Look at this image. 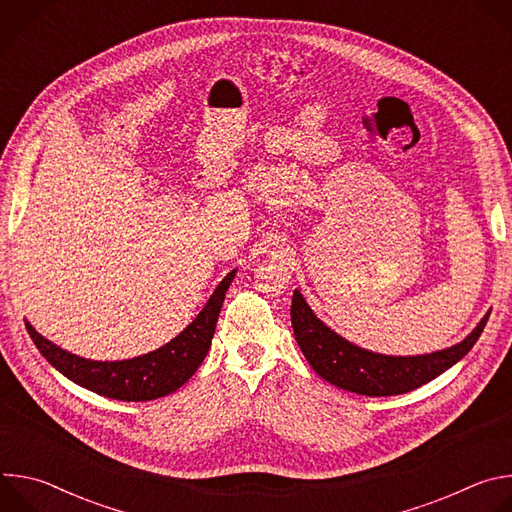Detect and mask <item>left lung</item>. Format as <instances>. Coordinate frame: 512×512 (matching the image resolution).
<instances>
[{"label":"left lung","mask_w":512,"mask_h":512,"mask_svg":"<svg viewBox=\"0 0 512 512\" xmlns=\"http://www.w3.org/2000/svg\"><path fill=\"white\" fill-rule=\"evenodd\" d=\"M490 312L458 344L419 356H387L364 350L316 318L304 296L296 289L291 300L294 336L312 364V369L334 387L367 397H389L409 393L462 360L480 338Z\"/></svg>","instance_id":"left-lung-1"}]
</instances>
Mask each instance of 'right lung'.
I'll use <instances>...</instances> for the list:
<instances>
[{
    "mask_svg": "<svg viewBox=\"0 0 512 512\" xmlns=\"http://www.w3.org/2000/svg\"><path fill=\"white\" fill-rule=\"evenodd\" d=\"M235 273L237 269L227 273L202 312L174 340L129 360H89L52 344L30 322H26V330L42 356L72 383L117 401H152L174 393L198 371L210 348L216 320Z\"/></svg>",
    "mask_w": 512,
    "mask_h": 512,
    "instance_id": "right-lung-1",
    "label": "right lung"
}]
</instances>
